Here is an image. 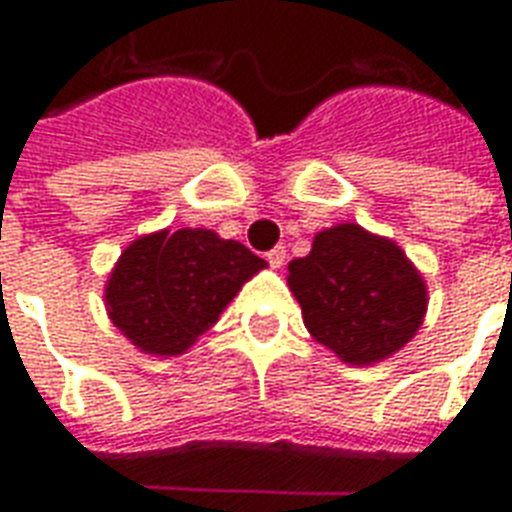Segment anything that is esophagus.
Segmentation results:
<instances>
[{"label":"esophagus","mask_w":512,"mask_h":512,"mask_svg":"<svg viewBox=\"0 0 512 512\" xmlns=\"http://www.w3.org/2000/svg\"><path fill=\"white\" fill-rule=\"evenodd\" d=\"M266 260L271 268H282L285 266V246H274L271 252H266Z\"/></svg>","instance_id":"34e87169"}]
</instances>
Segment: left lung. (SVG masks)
I'll return each instance as SVG.
<instances>
[{
    "instance_id": "obj_1",
    "label": "left lung",
    "mask_w": 512,
    "mask_h": 512,
    "mask_svg": "<svg viewBox=\"0 0 512 512\" xmlns=\"http://www.w3.org/2000/svg\"><path fill=\"white\" fill-rule=\"evenodd\" d=\"M304 326L348 365H373L417 334L428 290L403 249L359 224L323 230L288 266Z\"/></svg>"
}]
</instances>
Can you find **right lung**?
Instances as JSON below:
<instances>
[{"label": "right lung", "mask_w": 512, "mask_h": 512, "mask_svg": "<svg viewBox=\"0 0 512 512\" xmlns=\"http://www.w3.org/2000/svg\"><path fill=\"white\" fill-rule=\"evenodd\" d=\"M266 260L211 230H161L128 246L106 285L109 318L145 354L178 356L219 321Z\"/></svg>", "instance_id": "right-lung-1"}]
</instances>
